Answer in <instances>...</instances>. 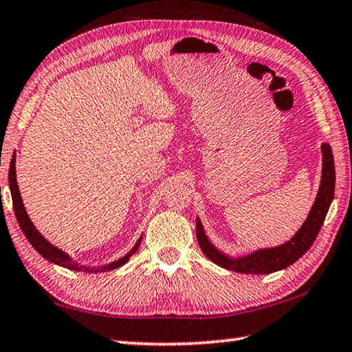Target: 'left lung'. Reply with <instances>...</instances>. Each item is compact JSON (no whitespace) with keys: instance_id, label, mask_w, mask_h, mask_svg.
I'll return each instance as SVG.
<instances>
[{"instance_id":"1","label":"left lung","mask_w":352,"mask_h":352,"mask_svg":"<svg viewBox=\"0 0 352 352\" xmlns=\"http://www.w3.org/2000/svg\"><path fill=\"white\" fill-rule=\"evenodd\" d=\"M322 155H323V168H322V182L319 188V194L313 204L311 210L307 221L302 224L299 232L288 241V243L282 244L279 247H273V249H263L258 250L249 256L244 258H229L227 254L217 250L215 247L210 244V241L206 236L203 230V226L197 219V239L198 244L201 247L203 253L208 256L212 263L217 265L227 268V270L238 272V273H253V274H265L273 273L287 268L296 263L300 256L309 250L313 245L314 239L318 238L320 227L325 221V217L328 213L329 206H331L333 197H334V188H336V169H334V157L331 146L328 143L322 144Z\"/></svg>"}]
</instances>
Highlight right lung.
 <instances>
[{"mask_svg": "<svg viewBox=\"0 0 352 352\" xmlns=\"http://www.w3.org/2000/svg\"><path fill=\"white\" fill-rule=\"evenodd\" d=\"M9 186H10V192H12L13 210H15V217L18 219V224L21 227V230H23L25 238L29 239V243L32 244V247H34V250H36L41 254V256H44L47 261H50V263H53V264H58V265H62L65 268H70V270H80V272H88V273L109 272V270H114V268L122 267L123 264H126L129 258L137 252V249H139L142 238L137 241V244L133 247V250L126 253L125 256L120 258L119 261H114V263H111V264H107V265H102V267H93V268L76 264L67 253H64L62 250H59L58 247H54V245L48 243V241L43 235H41V233L36 230V227H34L33 223L30 221V218H29V215H27L25 208L23 204V199H21L19 189H18L16 170H15V155L12 157L10 168H9Z\"/></svg>", "mask_w": 352, "mask_h": 352, "instance_id": "right-lung-1", "label": "right lung"}]
</instances>
